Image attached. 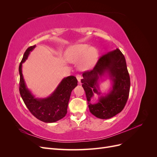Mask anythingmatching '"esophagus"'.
I'll return each instance as SVG.
<instances>
[{"instance_id": "esophagus-1", "label": "esophagus", "mask_w": 157, "mask_h": 157, "mask_svg": "<svg viewBox=\"0 0 157 157\" xmlns=\"http://www.w3.org/2000/svg\"><path fill=\"white\" fill-rule=\"evenodd\" d=\"M76 77H77V80H78V82H80V80H81V79H82L81 75H77V76H76Z\"/></svg>"}]
</instances>
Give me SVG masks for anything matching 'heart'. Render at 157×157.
Here are the masks:
<instances>
[{
    "label": "heart",
    "mask_w": 157,
    "mask_h": 157,
    "mask_svg": "<svg viewBox=\"0 0 157 157\" xmlns=\"http://www.w3.org/2000/svg\"><path fill=\"white\" fill-rule=\"evenodd\" d=\"M65 58L69 62L79 61L78 67L82 71L92 69L96 64L99 52L96 48L88 44H76L69 46L65 51Z\"/></svg>",
    "instance_id": "obj_1"
}]
</instances>
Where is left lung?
I'll return each mask as SVG.
<instances>
[{
  "label": "left lung",
  "mask_w": 157,
  "mask_h": 157,
  "mask_svg": "<svg viewBox=\"0 0 157 157\" xmlns=\"http://www.w3.org/2000/svg\"><path fill=\"white\" fill-rule=\"evenodd\" d=\"M82 77V86L92 115L101 119H108L122 111L129 96L130 79L125 58L119 49L103 55L94 69L84 72ZM104 78L111 82L107 93H103L99 86V81ZM95 93L99 98L98 102L92 104L91 99Z\"/></svg>",
  "instance_id": "left-lung-1"
}]
</instances>
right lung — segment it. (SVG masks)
Masks as SVG:
<instances>
[{
  "mask_svg": "<svg viewBox=\"0 0 157 157\" xmlns=\"http://www.w3.org/2000/svg\"><path fill=\"white\" fill-rule=\"evenodd\" d=\"M36 45L28 48L23 54L19 66L20 73V93L25 105L38 119L46 123L58 121L66 114L72 90L77 86V80L73 76L63 78L49 96L36 98L27 88L22 73V64L27 59L31 52Z\"/></svg>",
  "mask_w": 157,
  "mask_h": 157,
  "instance_id": "1",
  "label": "right lung"
}]
</instances>
